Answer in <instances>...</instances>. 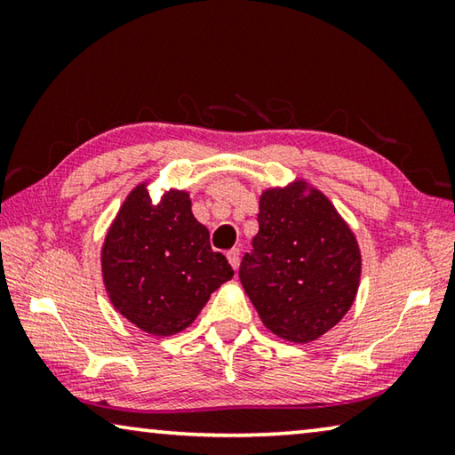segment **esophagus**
<instances>
[{
	"label": "esophagus",
	"mask_w": 455,
	"mask_h": 455,
	"mask_svg": "<svg viewBox=\"0 0 455 455\" xmlns=\"http://www.w3.org/2000/svg\"><path fill=\"white\" fill-rule=\"evenodd\" d=\"M227 259H228L230 267H233L235 271H236V268H238V260H241V251H238V249H230V251L227 252Z\"/></svg>",
	"instance_id": "esophagus-1"
}]
</instances>
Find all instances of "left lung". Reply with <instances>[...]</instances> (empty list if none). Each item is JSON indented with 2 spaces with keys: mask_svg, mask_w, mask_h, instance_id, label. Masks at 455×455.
I'll list each match as a JSON object with an SVG mask.
<instances>
[{
  "mask_svg": "<svg viewBox=\"0 0 455 455\" xmlns=\"http://www.w3.org/2000/svg\"><path fill=\"white\" fill-rule=\"evenodd\" d=\"M359 276L355 235L323 192L303 180L263 192L238 279L267 329L292 343L315 341L349 311Z\"/></svg>",
  "mask_w": 455,
  "mask_h": 455,
  "instance_id": "8db88e82",
  "label": "left lung"
}]
</instances>
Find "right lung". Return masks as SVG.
Returning <instances> with one entry per match:
<instances>
[{"mask_svg": "<svg viewBox=\"0 0 455 455\" xmlns=\"http://www.w3.org/2000/svg\"><path fill=\"white\" fill-rule=\"evenodd\" d=\"M102 273L114 307L158 337L187 329L211 292L235 275L227 257L212 251L187 192L171 190L154 204L146 184L130 192L108 230Z\"/></svg>", "mask_w": 455, "mask_h": 455, "instance_id": "right-lung-1", "label": "right lung"}]
</instances>
